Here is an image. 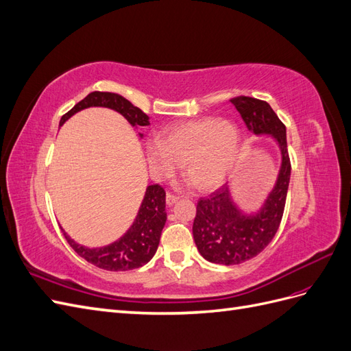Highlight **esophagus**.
<instances>
[{"label":"esophagus","mask_w":351,"mask_h":351,"mask_svg":"<svg viewBox=\"0 0 351 351\" xmlns=\"http://www.w3.org/2000/svg\"><path fill=\"white\" fill-rule=\"evenodd\" d=\"M177 200H178V196H177V195H174V193H171V192L167 193V205H168V206L174 205Z\"/></svg>","instance_id":"esophagus-1"}]
</instances>
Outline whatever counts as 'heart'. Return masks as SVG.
Listing matches in <instances>:
<instances>
[{
  "mask_svg": "<svg viewBox=\"0 0 351 351\" xmlns=\"http://www.w3.org/2000/svg\"><path fill=\"white\" fill-rule=\"evenodd\" d=\"M240 154V133L230 121L200 119L174 125L164 141L147 142V155L155 176H171L180 164L196 187L221 186L234 168Z\"/></svg>",
  "mask_w": 351,
  "mask_h": 351,
  "instance_id": "1",
  "label": "heart"
}]
</instances>
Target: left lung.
Wrapping results in <instances>:
<instances>
[{
	"label": "left lung",
	"instance_id": "obj_1",
	"mask_svg": "<svg viewBox=\"0 0 351 351\" xmlns=\"http://www.w3.org/2000/svg\"><path fill=\"white\" fill-rule=\"evenodd\" d=\"M230 101L250 132L274 136L280 145L282 162L277 184L258 214L243 215L231 202L228 186L197 200L193 221L195 243L202 256L219 265L246 262L258 256L272 241L282 219L291 173L285 125L271 105L250 97H236Z\"/></svg>",
	"mask_w": 351,
	"mask_h": 351
}]
</instances>
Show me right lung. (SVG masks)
I'll use <instances>...</instances> for the list:
<instances>
[{
	"instance_id": "add662e5",
	"label": "right lung",
	"mask_w": 351,
	"mask_h": 351,
	"mask_svg": "<svg viewBox=\"0 0 351 351\" xmlns=\"http://www.w3.org/2000/svg\"><path fill=\"white\" fill-rule=\"evenodd\" d=\"M89 107H105L120 112L132 125H149V117L141 108L123 98L119 93L111 92H90L86 98L77 102L74 107L61 117L60 125L66 123L73 114ZM167 221L165 212V190L162 186H147L145 199L136 217L133 226L125 234L110 246L89 249L73 241L64 231L67 243L80 258L88 261L101 269L107 271H130L143 267L149 262L158 249L159 239Z\"/></svg>"
}]
</instances>
